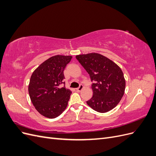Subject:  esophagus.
<instances>
[{
    "label": "esophagus",
    "mask_w": 156,
    "mask_h": 156,
    "mask_svg": "<svg viewBox=\"0 0 156 156\" xmlns=\"http://www.w3.org/2000/svg\"><path fill=\"white\" fill-rule=\"evenodd\" d=\"M83 88V84H80L79 87L76 88V90L77 92H81Z\"/></svg>",
    "instance_id": "1"
}]
</instances>
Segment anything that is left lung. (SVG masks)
I'll return each instance as SVG.
<instances>
[{
  "mask_svg": "<svg viewBox=\"0 0 156 156\" xmlns=\"http://www.w3.org/2000/svg\"><path fill=\"white\" fill-rule=\"evenodd\" d=\"M76 58L93 82V96L87 104L99 112L112 110L119 104L125 91L126 81L120 68L98 53L77 55Z\"/></svg>",
  "mask_w": 156,
  "mask_h": 156,
  "instance_id": "1",
  "label": "left lung"
}]
</instances>
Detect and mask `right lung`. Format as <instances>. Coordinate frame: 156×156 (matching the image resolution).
<instances>
[{"instance_id": "right-lung-1", "label": "right lung", "mask_w": 156, "mask_h": 156, "mask_svg": "<svg viewBox=\"0 0 156 156\" xmlns=\"http://www.w3.org/2000/svg\"><path fill=\"white\" fill-rule=\"evenodd\" d=\"M72 56L56 55L49 58L32 73L29 93L31 101L41 115L55 119L66 108L72 92L66 88L64 69Z\"/></svg>"}]
</instances>
